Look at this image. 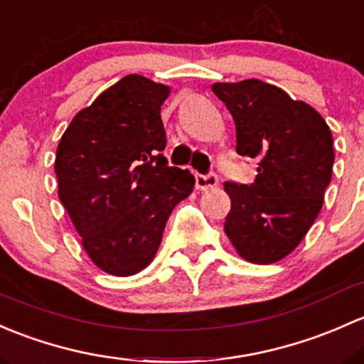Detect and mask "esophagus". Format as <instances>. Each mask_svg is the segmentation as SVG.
Segmentation results:
<instances>
[{"label":"esophagus","instance_id":"obj_1","mask_svg":"<svg viewBox=\"0 0 364 364\" xmlns=\"http://www.w3.org/2000/svg\"><path fill=\"white\" fill-rule=\"evenodd\" d=\"M219 178H217L215 173H208V175H201L196 173V189L198 191H208L213 189L217 186Z\"/></svg>","mask_w":364,"mask_h":364}]
</instances>
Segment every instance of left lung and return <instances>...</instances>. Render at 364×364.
I'll return each mask as SVG.
<instances>
[{
    "instance_id": "1",
    "label": "left lung",
    "mask_w": 364,
    "mask_h": 364,
    "mask_svg": "<svg viewBox=\"0 0 364 364\" xmlns=\"http://www.w3.org/2000/svg\"><path fill=\"white\" fill-rule=\"evenodd\" d=\"M237 126V152L257 161L256 181L226 182L224 231L254 264L277 263L299 245L331 182L333 134L319 112L257 78L212 85Z\"/></svg>"
}]
</instances>
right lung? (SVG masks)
Listing matches in <instances>:
<instances>
[{"mask_svg": "<svg viewBox=\"0 0 364 364\" xmlns=\"http://www.w3.org/2000/svg\"><path fill=\"white\" fill-rule=\"evenodd\" d=\"M170 87L126 75L82 108L58 145L59 200L91 261L115 277L154 259L171 210L194 187L168 166L161 105Z\"/></svg>", "mask_w": 364, "mask_h": 364, "instance_id": "1", "label": "right lung"}]
</instances>
